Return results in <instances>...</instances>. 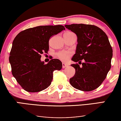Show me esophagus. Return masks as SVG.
Here are the masks:
<instances>
[{
	"instance_id": "1",
	"label": "esophagus",
	"mask_w": 121,
	"mask_h": 121,
	"mask_svg": "<svg viewBox=\"0 0 121 121\" xmlns=\"http://www.w3.org/2000/svg\"><path fill=\"white\" fill-rule=\"evenodd\" d=\"M68 66V64L65 63H62V67H63V68H65L67 67Z\"/></svg>"
}]
</instances>
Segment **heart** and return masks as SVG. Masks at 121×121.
Masks as SVG:
<instances>
[{"label":"heart","instance_id":"b5f03b06","mask_svg":"<svg viewBox=\"0 0 121 121\" xmlns=\"http://www.w3.org/2000/svg\"><path fill=\"white\" fill-rule=\"evenodd\" d=\"M71 33V32H66ZM72 53L69 51H61L57 54V57L63 61H67L70 57Z\"/></svg>","mask_w":121,"mask_h":121}]
</instances>
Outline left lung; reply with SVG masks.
Masks as SVG:
<instances>
[{
    "instance_id": "8db88e82",
    "label": "left lung",
    "mask_w": 121,
    "mask_h": 121,
    "mask_svg": "<svg viewBox=\"0 0 121 121\" xmlns=\"http://www.w3.org/2000/svg\"><path fill=\"white\" fill-rule=\"evenodd\" d=\"M77 35L78 44L72 60L82 64H71L75 69L69 79L74 88L90 91L100 86L111 67L112 48L105 32L96 26L83 24L65 25ZM84 59L82 63L81 60Z\"/></svg>"
}]
</instances>
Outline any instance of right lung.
<instances>
[{"mask_svg": "<svg viewBox=\"0 0 121 121\" xmlns=\"http://www.w3.org/2000/svg\"><path fill=\"white\" fill-rule=\"evenodd\" d=\"M64 30L62 25L39 26L21 31L14 39L9 56L11 72L26 91L36 92L47 88L53 71L62 69L60 60L52 59L44 64L41 54L47 53L50 38Z\"/></svg>", "mask_w": 121, "mask_h": 121, "instance_id": "right-lung-1", "label": "right lung"}]
</instances>
